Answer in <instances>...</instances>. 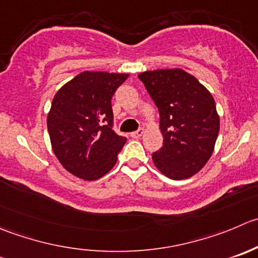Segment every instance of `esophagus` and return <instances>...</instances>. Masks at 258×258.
<instances>
[{
    "mask_svg": "<svg viewBox=\"0 0 258 258\" xmlns=\"http://www.w3.org/2000/svg\"><path fill=\"white\" fill-rule=\"evenodd\" d=\"M142 135H144V128H139L137 131L131 132V134H130V136H131L132 139H140Z\"/></svg>",
    "mask_w": 258,
    "mask_h": 258,
    "instance_id": "obj_1",
    "label": "esophagus"
}]
</instances>
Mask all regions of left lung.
<instances>
[{
	"label": "left lung",
	"mask_w": 258,
	"mask_h": 258,
	"mask_svg": "<svg viewBox=\"0 0 258 258\" xmlns=\"http://www.w3.org/2000/svg\"><path fill=\"white\" fill-rule=\"evenodd\" d=\"M160 114L164 144L152 154L157 169L172 180L197 174L212 156L219 132L216 102L198 79L182 69L139 74Z\"/></svg>",
	"instance_id": "left-lung-1"
}]
</instances>
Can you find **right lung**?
<instances>
[{
    "mask_svg": "<svg viewBox=\"0 0 258 258\" xmlns=\"http://www.w3.org/2000/svg\"><path fill=\"white\" fill-rule=\"evenodd\" d=\"M128 74L84 72L62 86L47 114L52 151L69 172L84 180L106 175L126 137L113 130L112 97Z\"/></svg>",
    "mask_w": 258,
    "mask_h": 258,
    "instance_id": "obj_1",
    "label": "right lung"
}]
</instances>
